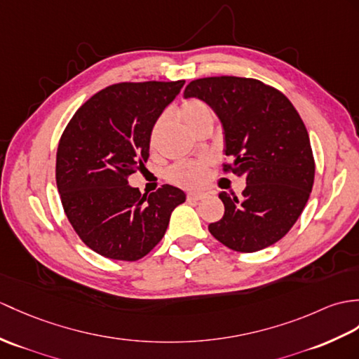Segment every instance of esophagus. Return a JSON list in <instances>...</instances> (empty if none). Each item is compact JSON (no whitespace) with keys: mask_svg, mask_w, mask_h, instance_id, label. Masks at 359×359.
Segmentation results:
<instances>
[{"mask_svg":"<svg viewBox=\"0 0 359 359\" xmlns=\"http://www.w3.org/2000/svg\"><path fill=\"white\" fill-rule=\"evenodd\" d=\"M205 197H206V194H203V193H188V196H187L189 202H198V200H202Z\"/></svg>","mask_w":359,"mask_h":359,"instance_id":"34e87169","label":"esophagus"}]
</instances>
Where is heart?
<instances>
[{
	"instance_id": "1",
	"label": "heart",
	"mask_w": 359,
	"mask_h": 359,
	"mask_svg": "<svg viewBox=\"0 0 359 359\" xmlns=\"http://www.w3.org/2000/svg\"><path fill=\"white\" fill-rule=\"evenodd\" d=\"M180 118L185 122L189 130L196 131L197 127L205 122H212V111L210 105L203 102L202 99L191 97L183 101L180 105ZM166 118L161 116L153 125L151 133H149V145L154 147L159 139L161 131L163 128ZM208 176V162H177L174 163L166 172V177L170 182L176 183V185L185 187V188H196L200 187L206 180Z\"/></svg>"
}]
</instances>
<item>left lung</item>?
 <instances>
[{
	"label": "left lung",
	"instance_id": "8db88e82",
	"mask_svg": "<svg viewBox=\"0 0 359 359\" xmlns=\"http://www.w3.org/2000/svg\"><path fill=\"white\" fill-rule=\"evenodd\" d=\"M185 97H197L219 116L223 171L246 177L243 198L222 193L223 217L208 229L237 252L277 243L302 215L315 177V161L304 122L289 99L262 81L214 76L191 81Z\"/></svg>",
	"mask_w": 359,
	"mask_h": 359
}]
</instances>
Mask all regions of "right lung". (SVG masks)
<instances>
[{
    "label": "right lung",
    "mask_w": 359,
    "mask_h": 359,
    "mask_svg": "<svg viewBox=\"0 0 359 359\" xmlns=\"http://www.w3.org/2000/svg\"><path fill=\"white\" fill-rule=\"evenodd\" d=\"M185 81L121 82L73 114L56 153V185L67 219L99 255L136 262L159 243L182 189L140 194L128 177L149 156V133Z\"/></svg>",
    "instance_id": "obj_1"
}]
</instances>
